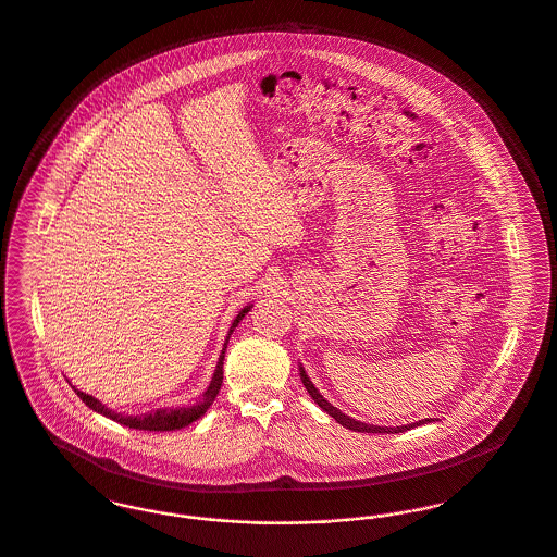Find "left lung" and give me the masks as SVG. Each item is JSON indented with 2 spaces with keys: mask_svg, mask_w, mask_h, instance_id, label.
<instances>
[{
  "mask_svg": "<svg viewBox=\"0 0 557 557\" xmlns=\"http://www.w3.org/2000/svg\"><path fill=\"white\" fill-rule=\"evenodd\" d=\"M301 380H304V384H306V388H308L309 395H311V399L329 414V417H333L339 425H344L346 430H352V432H361V433H399V432H408V430H412V428H417V425H425L430 419H425V421H419V423H410V425H401V428H377V425H368V423H361V421H355V419H350V417H346V414H342L337 408H333L318 391H315V386L311 384V380L308 377V373L306 370L301 368Z\"/></svg>",
  "mask_w": 557,
  "mask_h": 557,
  "instance_id": "obj_1",
  "label": "left lung"
}]
</instances>
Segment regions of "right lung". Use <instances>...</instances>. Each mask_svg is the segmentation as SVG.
Returning <instances> with one entry per match:
<instances>
[{"mask_svg":"<svg viewBox=\"0 0 557 557\" xmlns=\"http://www.w3.org/2000/svg\"><path fill=\"white\" fill-rule=\"evenodd\" d=\"M249 308H244L239 311V315L235 318L231 331H228V337L231 333L235 331V326L242 322V318L248 313ZM228 337H226V344H228ZM226 344L222 348V355H220V361H218V368L215 373L211 377V384L207 386V391L202 393L200 401L194 404V406H184V408H160V410H153V412H147V414H140V417H125V414H117L109 408H104L98 399H94L91 395H85L81 391H76V395L85 401V406H89L91 410L117 421L120 425L129 428V430H143V432H175V430H182L187 428L189 423H194L198 417H202L207 412V408L215 401L218 393H220V386H222V380H224V352H226Z\"/></svg>","mask_w":557,"mask_h":557,"instance_id":"add662e5","label":"right lung"}]
</instances>
